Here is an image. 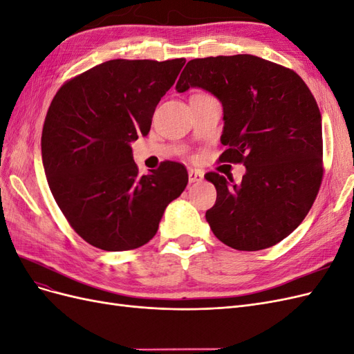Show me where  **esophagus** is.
I'll return each instance as SVG.
<instances>
[{"mask_svg":"<svg viewBox=\"0 0 354 354\" xmlns=\"http://www.w3.org/2000/svg\"><path fill=\"white\" fill-rule=\"evenodd\" d=\"M203 180V173L199 169H189V183H199Z\"/></svg>","mask_w":354,"mask_h":354,"instance_id":"obj_1","label":"esophagus"}]
</instances>
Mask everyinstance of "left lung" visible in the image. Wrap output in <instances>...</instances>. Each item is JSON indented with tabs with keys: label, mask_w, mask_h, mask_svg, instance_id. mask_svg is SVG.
<instances>
[{
	"label": "left lung",
	"mask_w": 354,
	"mask_h": 354,
	"mask_svg": "<svg viewBox=\"0 0 354 354\" xmlns=\"http://www.w3.org/2000/svg\"><path fill=\"white\" fill-rule=\"evenodd\" d=\"M207 90L223 104L221 162L243 164L232 177L207 173L216 205L205 217L230 248L260 251L291 234L312 208L324 176L322 116L292 69L251 55L190 60L176 90Z\"/></svg>",
	"instance_id": "8db88e82"
}]
</instances>
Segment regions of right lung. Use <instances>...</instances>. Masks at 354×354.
Segmentation results:
<instances>
[{"instance_id": "1", "label": "right lung", "mask_w": 354, "mask_h": 354, "mask_svg": "<svg viewBox=\"0 0 354 354\" xmlns=\"http://www.w3.org/2000/svg\"><path fill=\"white\" fill-rule=\"evenodd\" d=\"M185 63L104 62L63 84L50 104L41 136L48 186L72 229L95 248L147 243L187 185V169L174 160L140 176L131 149Z\"/></svg>"}]
</instances>
